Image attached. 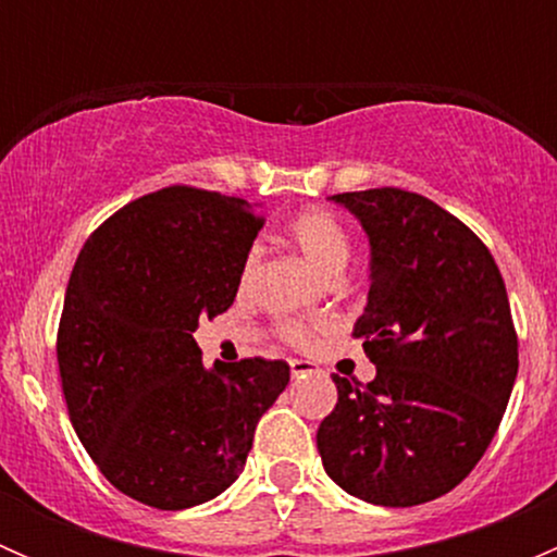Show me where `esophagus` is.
I'll return each mask as SVG.
<instances>
[{"instance_id": "esophagus-1", "label": "esophagus", "mask_w": 557, "mask_h": 557, "mask_svg": "<svg viewBox=\"0 0 557 557\" xmlns=\"http://www.w3.org/2000/svg\"><path fill=\"white\" fill-rule=\"evenodd\" d=\"M318 372V367H314V363H310V361H290V377L294 380H299V377H307V374H314Z\"/></svg>"}]
</instances>
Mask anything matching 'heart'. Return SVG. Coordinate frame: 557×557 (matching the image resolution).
<instances>
[{
    "label": "heart",
    "mask_w": 557,
    "mask_h": 557,
    "mask_svg": "<svg viewBox=\"0 0 557 557\" xmlns=\"http://www.w3.org/2000/svg\"><path fill=\"white\" fill-rule=\"evenodd\" d=\"M285 232H288L290 243H294L296 250L305 256V261L310 263L320 277L336 280L345 272L347 261H350V234H347L345 223H342L334 212L323 210V207L301 210L299 215L290 218ZM258 263H261V250H258V247H250L243 261V272H239L243 285H247L256 277ZM314 331L318 329H310V325L301 323L283 325V336L296 347L310 345L314 339Z\"/></svg>",
    "instance_id": "b5f03b06"
}]
</instances>
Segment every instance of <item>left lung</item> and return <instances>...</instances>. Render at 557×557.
I'll list each match as a JSON object with an SVG mask.
<instances>
[{
  "instance_id": "left-lung-1",
  "label": "left lung",
  "mask_w": 557,
  "mask_h": 557,
  "mask_svg": "<svg viewBox=\"0 0 557 557\" xmlns=\"http://www.w3.org/2000/svg\"><path fill=\"white\" fill-rule=\"evenodd\" d=\"M361 221L372 285L352 336L377 377L331 374L318 429L323 469L350 496L414 507L450 493L496 436L518 377V331L491 250L425 196H331Z\"/></svg>"
}]
</instances>
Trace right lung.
<instances>
[{
    "label": "right lung",
    "mask_w": 557,
    "mask_h": 557,
    "mask_svg": "<svg viewBox=\"0 0 557 557\" xmlns=\"http://www.w3.org/2000/svg\"><path fill=\"white\" fill-rule=\"evenodd\" d=\"M261 226L245 199L170 185L107 218L77 256L55 336L61 391L77 440L134 502L174 512L226 491L288 385L285 361L205 369L194 339L234 305Z\"/></svg>",
    "instance_id": "right-lung-1"
}]
</instances>
